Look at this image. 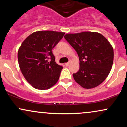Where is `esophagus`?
I'll list each match as a JSON object with an SVG mask.
<instances>
[{"label": "esophagus", "instance_id": "34e87169", "mask_svg": "<svg viewBox=\"0 0 127 127\" xmlns=\"http://www.w3.org/2000/svg\"><path fill=\"white\" fill-rule=\"evenodd\" d=\"M70 62H68V63H65V66H68V65H70Z\"/></svg>", "mask_w": 127, "mask_h": 127}]
</instances>
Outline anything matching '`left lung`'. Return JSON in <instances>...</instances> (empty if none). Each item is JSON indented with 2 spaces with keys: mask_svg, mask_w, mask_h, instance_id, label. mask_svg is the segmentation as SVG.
Masks as SVG:
<instances>
[{
  "mask_svg": "<svg viewBox=\"0 0 127 127\" xmlns=\"http://www.w3.org/2000/svg\"><path fill=\"white\" fill-rule=\"evenodd\" d=\"M64 38L78 53L79 70L73 74L83 88L90 89L101 84L110 72L113 49L102 34L92 32L67 34Z\"/></svg>",
  "mask_w": 127,
  "mask_h": 127,
  "instance_id": "8db88e82",
  "label": "left lung"
}]
</instances>
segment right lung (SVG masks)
<instances>
[{"label":"right lung","mask_w":127,"mask_h":127,"mask_svg":"<svg viewBox=\"0 0 127 127\" xmlns=\"http://www.w3.org/2000/svg\"><path fill=\"white\" fill-rule=\"evenodd\" d=\"M64 34L50 30L36 32L22 43L18 51L19 66L26 81L34 88L47 90L59 80L63 67L55 63L52 49Z\"/></svg>","instance_id":"add662e5"}]
</instances>
